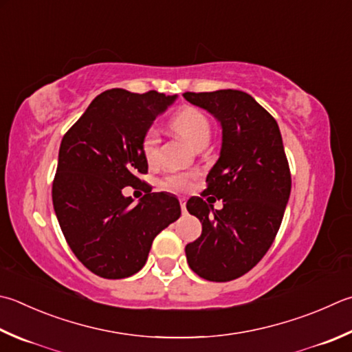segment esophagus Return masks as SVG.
<instances>
[{"label":"esophagus","instance_id":"esophagus-1","mask_svg":"<svg viewBox=\"0 0 352 352\" xmlns=\"http://www.w3.org/2000/svg\"><path fill=\"white\" fill-rule=\"evenodd\" d=\"M181 210L182 214H187V202H185V199H181Z\"/></svg>","mask_w":352,"mask_h":352}]
</instances>
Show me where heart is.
<instances>
[{"label":"heart","mask_w":352,"mask_h":352,"mask_svg":"<svg viewBox=\"0 0 352 352\" xmlns=\"http://www.w3.org/2000/svg\"><path fill=\"white\" fill-rule=\"evenodd\" d=\"M171 129L185 139L191 147L202 150L208 145L211 138V125L201 110L195 107H184L171 118ZM159 135L155 129H148L141 139V151L145 161L153 164L159 156ZM162 185L168 190L187 191L193 185L191 177L187 175H171L164 179Z\"/></svg>","instance_id":"b5f03b06"}]
</instances>
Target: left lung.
I'll use <instances>...</instances> for the list:
<instances>
[{"label": "left lung", "mask_w": 352, "mask_h": 352, "mask_svg": "<svg viewBox=\"0 0 352 352\" xmlns=\"http://www.w3.org/2000/svg\"><path fill=\"white\" fill-rule=\"evenodd\" d=\"M184 98L205 109L222 127V147L207 176L208 194L187 202L202 234L185 247L190 268L202 279L228 282L256 267L274 242L291 193V173L276 119L241 90H216Z\"/></svg>", "instance_id": "1"}]
</instances>
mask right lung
Wrapping results in <instances>:
<instances>
[{
  "mask_svg": "<svg viewBox=\"0 0 352 352\" xmlns=\"http://www.w3.org/2000/svg\"><path fill=\"white\" fill-rule=\"evenodd\" d=\"M175 99L155 90H105L61 141L53 208L79 262L104 279L138 273L153 239L181 216L173 195L145 191L138 205L122 195L124 187L144 182L138 175L147 173L148 164L141 139Z\"/></svg>",
  "mask_w": 352,
  "mask_h": 352,
  "instance_id": "add662e5",
  "label": "right lung"
}]
</instances>
